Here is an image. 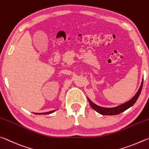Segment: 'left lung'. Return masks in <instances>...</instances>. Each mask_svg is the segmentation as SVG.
<instances>
[{
	"mask_svg": "<svg viewBox=\"0 0 149 149\" xmlns=\"http://www.w3.org/2000/svg\"><path fill=\"white\" fill-rule=\"evenodd\" d=\"M143 84V79L141 82V84L139 89L137 91L136 94H135L134 97H133L131 100H129L128 101L120 105L115 107L107 108V107H103L98 106L94 103H93L88 97V102H89L90 106L92 107V108L93 109V110H95L96 112H97L98 113L102 114V115H116V114H118L120 113H122V112L127 110V109L130 108L132 106L134 105V103L136 102L138 97H139L141 92Z\"/></svg>",
	"mask_w": 149,
	"mask_h": 149,
	"instance_id": "8db88e82",
	"label": "left lung"
}]
</instances>
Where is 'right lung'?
<instances>
[{"mask_svg": "<svg viewBox=\"0 0 149 149\" xmlns=\"http://www.w3.org/2000/svg\"><path fill=\"white\" fill-rule=\"evenodd\" d=\"M57 109H56V110H54V111H51L49 112H46V113H34V114H51V113H53L54 112H55L56 111H57Z\"/></svg>", "mask_w": 149, "mask_h": 149, "instance_id": "right-lung-1", "label": "right lung"}]
</instances>
